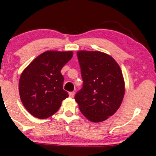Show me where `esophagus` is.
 <instances>
[{"label":"esophagus","instance_id":"1","mask_svg":"<svg viewBox=\"0 0 156 156\" xmlns=\"http://www.w3.org/2000/svg\"><path fill=\"white\" fill-rule=\"evenodd\" d=\"M69 97H72V98H73L74 96H75V92H69Z\"/></svg>","mask_w":156,"mask_h":156}]
</instances>
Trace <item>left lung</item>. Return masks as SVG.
<instances>
[{"instance_id": "8db88e82", "label": "left lung", "mask_w": 156, "mask_h": 156, "mask_svg": "<svg viewBox=\"0 0 156 156\" xmlns=\"http://www.w3.org/2000/svg\"><path fill=\"white\" fill-rule=\"evenodd\" d=\"M83 87L75 96L80 111L93 122L106 120L120 107L125 81L119 64L100 51L77 52Z\"/></svg>"}]
</instances>
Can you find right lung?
<instances>
[{"label": "right lung", "instance_id": "right-lung-1", "mask_svg": "<svg viewBox=\"0 0 156 156\" xmlns=\"http://www.w3.org/2000/svg\"><path fill=\"white\" fill-rule=\"evenodd\" d=\"M72 56V51H46L23 72L19 81L20 99L33 116L40 119L50 117L69 97L62 87L64 78L60 71Z\"/></svg>", "mask_w": 156, "mask_h": 156}]
</instances>
